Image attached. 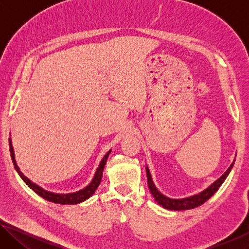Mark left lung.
<instances>
[{
	"label": "left lung",
	"instance_id": "left-lung-1",
	"mask_svg": "<svg viewBox=\"0 0 249 249\" xmlns=\"http://www.w3.org/2000/svg\"><path fill=\"white\" fill-rule=\"evenodd\" d=\"M234 162L231 163L229 169H227L224 175H223L221 178H218L215 182L213 184H211L208 189H205L204 191H202L199 195L192 196L190 197H185V199H170V197H167L163 195H161L158 190L157 188L155 187V184L151 180V176L150 172L148 170V168L146 167V172H147V181H148V188L151 192V195L155 197V200L157 201V203L159 205H161L162 208L168 209V210H175V211H184V210H190V209H195L197 208L204 203V202L208 201L211 196H212L214 193H215L220 187L222 185V183L224 182L226 177L229 176L230 171L231 168H233Z\"/></svg>",
	"mask_w": 249,
	"mask_h": 249
}]
</instances>
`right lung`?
Segmentation results:
<instances>
[{
  "label": "right lung",
  "instance_id": "1",
  "mask_svg": "<svg viewBox=\"0 0 249 249\" xmlns=\"http://www.w3.org/2000/svg\"><path fill=\"white\" fill-rule=\"evenodd\" d=\"M10 142H11V138H10ZM10 151H11V157H12V160H13L15 169L18 170V175L20 176V178L24 180V182L26 183L34 192H36L37 195L40 196L41 197H44L45 200L53 202V203H58V204H77V203H80V202H83L87 199H89V197L95 192L96 188L99 187L101 179H102V176H103L104 166H105V163H107V160L108 158L109 153H111V150L107 151V154L104 156L102 160H101L100 166L98 168V170H96V172H95L94 178L91 181V183L88 185V187L84 188L83 190H80V191L74 192V193H69V195H58V193H53V192H48V191L44 190V189L40 188L39 185L33 183L31 180L26 178V177L22 174V171L19 170L18 163H16V161H15L13 146H12L11 142H10Z\"/></svg>",
  "mask_w": 249,
  "mask_h": 249
}]
</instances>
